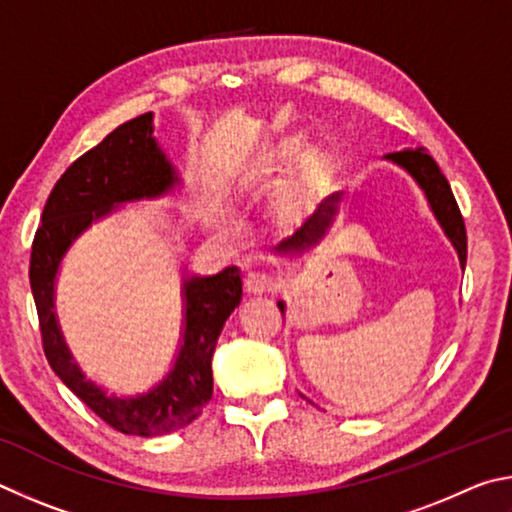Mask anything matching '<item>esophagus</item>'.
<instances>
[{
  "label": "esophagus",
  "mask_w": 512,
  "mask_h": 512,
  "mask_svg": "<svg viewBox=\"0 0 512 512\" xmlns=\"http://www.w3.org/2000/svg\"><path fill=\"white\" fill-rule=\"evenodd\" d=\"M279 276L267 270H251L247 272L245 288L254 294H270L279 290Z\"/></svg>",
  "instance_id": "1"
}]
</instances>
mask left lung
<instances>
[{"label": "left lung", "mask_w": 512, "mask_h": 512, "mask_svg": "<svg viewBox=\"0 0 512 512\" xmlns=\"http://www.w3.org/2000/svg\"><path fill=\"white\" fill-rule=\"evenodd\" d=\"M389 161L400 166L402 170L414 177V182L423 188V193L429 202V209L434 211L438 224H441L445 236L459 254V263L465 270V258H468V236H465V224L463 215L459 211V204L454 200V193L447 182L441 168L434 161L432 155H427L423 148H405L398 152H389ZM333 197H326L324 202L317 206V211L301 224V227L292 233L290 238L281 240L274 249L276 251H303L312 245H317L319 238L324 236L326 224L330 222V215L335 213V206H330ZM281 312H285V303L279 301Z\"/></svg>", "instance_id": "8db88e82"}]
</instances>
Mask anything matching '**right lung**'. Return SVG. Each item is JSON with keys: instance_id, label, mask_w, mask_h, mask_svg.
Masks as SVG:
<instances>
[{"instance_id": "right-lung-1", "label": "right lung", "mask_w": 512, "mask_h": 512, "mask_svg": "<svg viewBox=\"0 0 512 512\" xmlns=\"http://www.w3.org/2000/svg\"><path fill=\"white\" fill-rule=\"evenodd\" d=\"M179 184L175 168L152 137V112L119 125L78 157L53 186L35 231L29 279L38 308L44 355L58 378L116 432L159 436L182 429L213 396L211 357L224 321L242 299L238 267L211 276H184V335L173 369L139 396H107L71 357L53 312V285L62 256L89 224L116 206L159 197Z\"/></svg>"}]
</instances>
